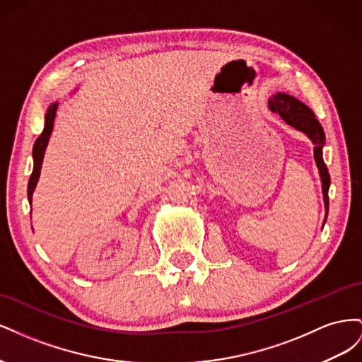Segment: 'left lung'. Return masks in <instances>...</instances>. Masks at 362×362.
Instances as JSON below:
<instances>
[{"label":"left lung","mask_w":362,"mask_h":362,"mask_svg":"<svg viewBox=\"0 0 362 362\" xmlns=\"http://www.w3.org/2000/svg\"><path fill=\"white\" fill-rule=\"evenodd\" d=\"M269 107L272 112L278 113L288 125L302 131V133H305L311 139L314 145V160L317 163V168H319L320 178H322L323 198H325V206H326V214H327V206H329V196H327V190H329L331 178L322 157V148L325 145V131L320 122L315 119V115L311 112V108H308L305 104L296 100V98L286 93L273 95L269 100Z\"/></svg>","instance_id":"obj_1"}]
</instances>
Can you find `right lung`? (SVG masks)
<instances>
[{
  "label": "right lung",
  "instance_id": "add662e5",
  "mask_svg": "<svg viewBox=\"0 0 362 362\" xmlns=\"http://www.w3.org/2000/svg\"><path fill=\"white\" fill-rule=\"evenodd\" d=\"M59 108V103H54L52 105H49L47 116H45V127H43V131L40 133V136L37 137L35 146H33V158H35V168H33V173L28 181V201L31 204V196H33V190H35L39 175H40V169H42V160H43V154H45V148L48 145V140L51 136L52 131V125H54V119H56V113Z\"/></svg>",
  "mask_w": 362,
  "mask_h": 362
}]
</instances>
